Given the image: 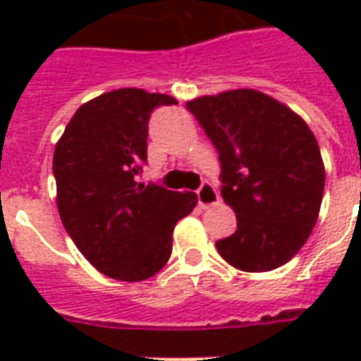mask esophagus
<instances>
[{
	"label": "esophagus",
	"mask_w": 361,
	"mask_h": 361,
	"mask_svg": "<svg viewBox=\"0 0 361 361\" xmlns=\"http://www.w3.org/2000/svg\"><path fill=\"white\" fill-rule=\"evenodd\" d=\"M197 195L198 204H200V208L204 209L219 202V192H217V189H215L212 183H208V181H204L202 185H200V189L197 191Z\"/></svg>",
	"instance_id": "34e87169"
}]
</instances>
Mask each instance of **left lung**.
<instances>
[{"instance_id": "left-lung-1", "label": "left lung", "mask_w": 361, "mask_h": 361, "mask_svg": "<svg viewBox=\"0 0 361 361\" xmlns=\"http://www.w3.org/2000/svg\"><path fill=\"white\" fill-rule=\"evenodd\" d=\"M219 152L221 195L236 232L215 245L241 271L286 264L319 219L324 163L307 123L257 90H232L187 103Z\"/></svg>"}]
</instances>
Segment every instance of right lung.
Listing matches in <instances>:
<instances>
[{
  "label": "right lung",
  "mask_w": 361,
  "mask_h": 361,
  "mask_svg": "<svg viewBox=\"0 0 361 361\" xmlns=\"http://www.w3.org/2000/svg\"><path fill=\"white\" fill-rule=\"evenodd\" d=\"M163 93L123 87L82 104L54 152L58 212L78 251L118 281H144L169 262L176 223L195 192L138 183L147 161V123Z\"/></svg>",
  "instance_id": "right-lung-1"
}]
</instances>
